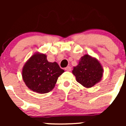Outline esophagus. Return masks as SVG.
Wrapping results in <instances>:
<instances>
[{
	"mask_svg": "<svg viewBox=\"0 0 126 126\" xmlns=\"http://www.w3.org/2000/svg\"><path fill=\"white\" fill-rule=\"evenodd\" d=\"M64 69L67 71H70L71 70V68L70 66H67L66 68H65V69Z\"/></svg>",
	"mask_w": 126,
	"mask_h": 126,
	"instance_id": "obj_1",
	"label": "esophagus"
}]
</instances>
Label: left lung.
Returning <instances> with one entry per match:
<instances>
[{
  "instance_id": "obj_1",
  "label": "left lung",
  "mask_w": 126,
  "mask_h": 126,
  "mask_svg": "<svg viewBox=\"0 0 126 126\" xmlns=\"http://www.w3.org/2000/svg\"><path fill=\"white\" fill-rule=\"evenodd\" d=\"M72 72L77 82L87 88L99 83L103 76V68L99 62L87 54L81 57Z\"/></svg>"
}]
</instances>
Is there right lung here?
<instances>
[{
  "label": "right lung",
  "instance_id": "add662e5",
  "mask_svg": "<svg viewBox=\"0 0 126 126\" xmlns=\"http://www.w3.org/2000/svg\"><path fill=\"white\" fill-rule=\"evenodd\" d=\"M64 72L57 62H48L46 54L36 52L25 63L22 76L30 90L44 94L54 89L58 77Z\"/></svg>",
  "mask_w": 126,
  "mask_h": 126
}]
</instances>
